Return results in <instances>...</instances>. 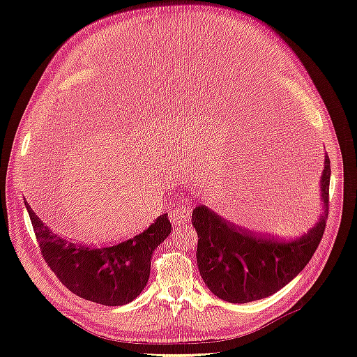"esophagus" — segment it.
Listing matches in <instances>:
<instances>
[{"instance_id":"obj_1","label":"esophagus","mask_w":357,"mask_h":357,"mask_svg":"<svg viewBox=\"0 0 357 357\" xmlns=\"http://www.w3.org/2000/svg\"><path fill=\"white\" fill-rule=\"evenodd\" d=\"M190 219L189 199H181L180 207L169 213V220L174 226H185Z\"/></svg>"}]
</instances>
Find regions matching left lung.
I'll list each match as a JSON object with an SVG mask.
<instances>
[{"instance_id":"8db88e82","label":"left lung","mask_w":357,"mask_h":357,"mask_svg":"<svg viewBox=\"0 0 357 357\" xmlns=\"http://www.w3.org/2000/svg\"><path fill=\"white\" fill-rule=\"evenodd\" d=\"M329 180L331 162L325 153L319 183L321 213L314 226L290 240L243 229L198 205L192 225L198 234L197 262L205 286L223 301L245 304L271 296L290 283L310 262L325 232Z\"/></svg>"}]
</instances>
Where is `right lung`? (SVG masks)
I'll return each mask as SVG.
<instances>
[{
  "label": "right lung",
  "mask_w": 357,
  "mask_h": 357,
  "mask_svg": "<svg viewBox=\"0 0 357 357\" xmlns=\"http://www.w3.org/2000/svg\"><path fill=\"white\" fill-rule=\"evenodd\" d=\"M43 257L61 283L86 301L119 307L132 302L146 287L155 248L171 232L168 214L146 231L114 245L92 247L61 236L25 201Z\"/></svg>",
  "instance_id": "obj_1"
}]
</instances>
